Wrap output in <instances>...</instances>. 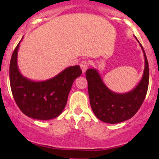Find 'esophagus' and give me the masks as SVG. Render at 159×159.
<instances>
[{
	"instance_id": "1",
	"label": "esophagus",
	"mask_w": 159,
	"mask_h": 159,
	"mask_svg": "<svg viewBox=\"0 0 159 159\" xmlns=\"http://www.w3.org/2000/svg\"><path fill=\"white\" fill-rule=\"evenodd\" d=\"M88 62L87 61H83L80 63V66H81V69L83 73H85L86 70L88 69Z\"/></svg>"
}]
</instances>
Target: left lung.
I'll use <instances>...</instances> for the list:
<instances>
[{
	"label": "left lung",
	"instance_id": "left-lung-1",
	"mask_svg": "<svg viewBox=\"0 0 159 159\" xmlns=\"http://www.w3.org/2000/svg\"><path fill=\"white\" fill-rule=\"evenodd\" d=\"M145 67L135 88L125 93H116L106 87L96 69L86 71L88 93L92 110L98 120L115 124L132 118L138 112L147 95L149 85V64L143 47Z\"/></svg>",
	"mask_w": 159,
	"mask_h": 159
}]
</instances>
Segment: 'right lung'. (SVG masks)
<instances>
[{
    "label": "right lung",
    "mask_w": 159,
    "mask_h": 159,
    "mask_svg": "<svg viewBox=\"0 0 159 159\" xmlns=\"http://www.w3.org/2000/svg\"><path fill=\"white\" fill-rule=\"evenodd\" d=\"M21 41L12 53L10 64V87L14 99L20 110L29 117L40 120L55 118L64 109L72 84L81 75V69L79 66H69L50 79L31 81L24 77L18 67Z\"/></svg>",
    "instance_id": "add662e5"
}]
</instances>
